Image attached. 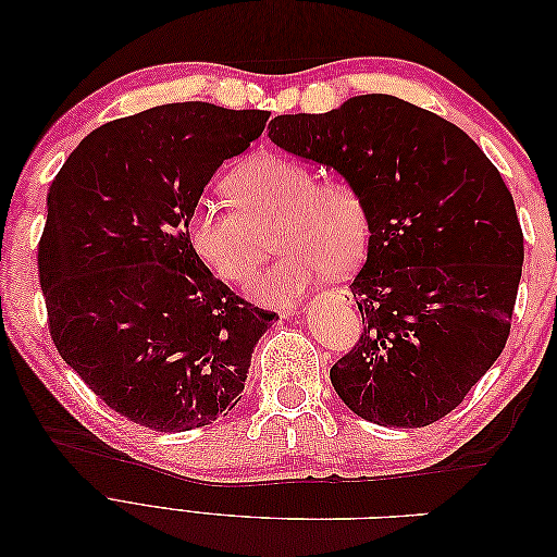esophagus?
<instances>
[{
  "mask_svg": "<svg viewBox=\"0 0 557 557\" xmlns=\"http://www.w3.org/2000/svg\"><path fill=\"white\" fill-rule=\"evenodd\" d=\"M330 295H332L336 301H342V305H352V295H350L348 288H336V290H332Z\"/></svg>",
  "mask_w": 557,
  "mask_h": 557,
  "instance_id": "1",
  "label": "esophagus"
}]
</instances>
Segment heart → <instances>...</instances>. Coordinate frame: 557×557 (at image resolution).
Here are the masks:
<instances>
[{
	"instance_id": "1",
	"label": "heart",
	"mask_w": 557,
	"mask_h": 557,
	"mask_svg": "<svg viewBox=\"0 0 557 557\" xmlns=\"http://www.w3.org/2000/svg\"><path fill=\"white\" fill-rule=\"evenodd\" d=\"M225 188L232 205L205 199L195 207L190 244L218 278L248 288L272 234L281 258L252 290L264 305H290L325 269L346 274L362 262L369 211L350 178H315L307 164L262 153L234 166Z\"/></svg>"
}]
</instances>
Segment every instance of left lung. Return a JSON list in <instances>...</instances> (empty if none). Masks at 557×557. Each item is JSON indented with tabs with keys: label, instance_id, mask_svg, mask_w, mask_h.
Instances as JSON below:
<instances>
[{
	"label": "left lung",
	"instance_id": "1",
	"mask_svg": "<svg viewBox=\"0 0 557 557\" xmlns=\"http://www.w3.org/2000/svg\"><path fill=\"white\" fill-rule=\"evenodd\" d=\"M269 139L367 201V262L350 283L364 330L330 369L336 395L383 428L442 420L511 332L525 250L497 166L458 125L393 95L276 115Z\"/></svg>",
	"mask_w": 557,
	"mask_h": 557
}]
</instances>
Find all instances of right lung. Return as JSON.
Returning a JSON list of instances; mask_svg holds the SVG:
<instances>
[{
    "label": "right lung",
    "mask_w": 557,
    "mask_h": 557,
    "mask_svg": "<svg viewBox=\"0 0 557 557\" xmlns=\"http://www.w3.org/2000/svg\"><path fill=\"white\" fill-rule=\"evenodd\" d=\"M269 111L164 104L90 132L50 183L39 242L48 330L107 407L185 432L242 399L252 348L278 318L199 260L188 221Z\"/></svg>",
    "instance_id": "obj_1"
}]
</instances>
